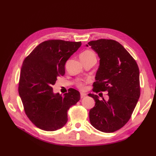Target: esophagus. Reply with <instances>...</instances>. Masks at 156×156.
Instances as JSON below:
<instances>
[{
  "label": "esophagus",
  "instance_id": "esophagus-1",
  "mask_svg": "<svg viewBox=\"0 0 156 156\" xmlns=\"http://www.w3.org/2000/svg\"><path fill=\"white\" fill-rule=\"evenodd\" d=\"M86 97H87V94L83 93V92H81V93H80V98H84Z\"/></svg>",
  "mask_w": 156,
  "mask_h": 156
}]
</instances>
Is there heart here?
Here are the masks:
<instances>
[{
    "instance_id": "b5f03b06",
    "label": "heart",
    "mask_w": 156,
    "mask_h": 156,
    "mask_svg": "<svg viewBox=\"0 0 156 156\" xmlns=\"http://www.w3.org/2000/svg\"><path fill=\"white\" fill-rule=\"evenodd\" d=\"M82 55H91V54H94V53L91 50H87L82 53ZM87 81L79 82L77 84V87L78 88H80V90H84V89L86 88V84H87Z\"/></svg>"
}]
</instances>
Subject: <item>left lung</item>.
I'll use <instances>...</instances> for the list:
<instances>
[{
    "label": "left lung",
    "mask_w": 156,
    "mask_h": 156,
    "mask_svg": "<svg viewBox=\"0 0 156 156\" xmlns=\"http://www.w3.org/2000/svg\"><path fill=\"white\" fill-rule=\"evenodd\" d=\"M88 44L100 58L92 90L107 91L109 97L107 101H100L97 94H88L96 102L89 112V119L97 130L112 133L127 123L137 103L140 70L134 58L119 42L101 39Z\"/></svg>",
    "instance_id": "8db88e82"
}]
</instances>
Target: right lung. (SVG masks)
I'll use <instances>...</instances> for the list:
<instances>
[{"mask_svg":"<svg viewBox=\"0 0 156 156\" xmlns=\"http://www.w3.org/2000/svg\"><path fill=\"white\" fill-rule=\"evenodd\" d=\"M81 42L51 39L41 43L24 59L20 74L19 94L26 115L36 127L47 131L61 129L68 121V111L80 99L69 88L62 97L53 92L58 76L65 74V64Z\"/></svg>","mask_w":156,"mask_h":156,"instance_id":"obj_1","label":"right lung"}]
</instances>
